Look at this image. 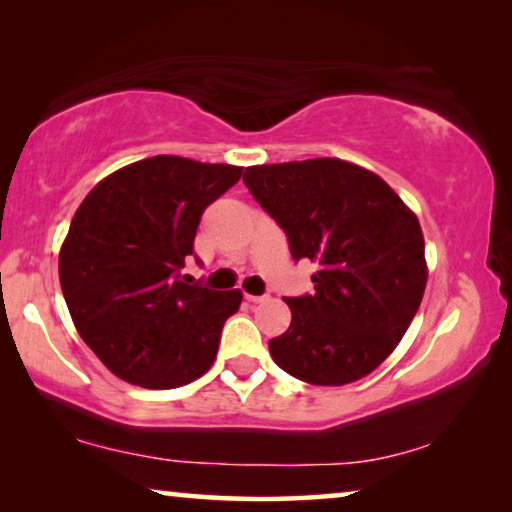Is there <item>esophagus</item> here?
I'll use <instances>...</instances> for the list:
<instances>
[{
  "label": "esophagus",
  "mask_w": 512,
  "mask_h": 512,
  "mask_svg": "<svg viewBox=\"0 0 512 512\" xmlns=\"http://www.w3.org/2000/svg\"><path fill=\"white\" fill-rule=\"evenodd\" d=\"M246 300L253 302V305H262V302L271 300V296H268V293H264V296H250V293H246Z\"/></svg>",
  "instance_id": "obj_1"
}]
</instances>
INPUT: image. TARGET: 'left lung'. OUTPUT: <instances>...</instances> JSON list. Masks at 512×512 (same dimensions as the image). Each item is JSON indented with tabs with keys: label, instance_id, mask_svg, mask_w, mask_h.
Segmentation results:
<instances>
[{
	"label": "left lung",
	"instance_id": "8db88e82",
	"mask_svg": "<svg viewBox=\"0 0 512 512\" xmlns=\"http://www.w3.org/2000/svg\"><path fill=\"white\" fill-rule=\"evenodd\" d=\"M244 183L284 230L291 257L318 264L314 293L287 298L291 325L268 341L273 361L316 386L370 375L427 287L415 214L375 173L336 158L248 167Z\"/></svg>",
	"mask_w": 512,
	"mask_h": 512
}]
</instances>
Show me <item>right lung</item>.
<instances>
[{
	"mask_svg": "<svg viewBox=\"0 0 512 512\" xmlns=\"http://www.w3.org/2000/svg\"><path fill=\"white\" fill-rule=\"evenodd\" d=\"M241 167L155 155L85 196L60 248V289L81 339L119 379L178 388L205 375L241 291L183 275L205 207Z\"/></svg>",
	"mask_w": 512,
	"mask_h": 512,
	"instance_id": "add662e5",
	"label": "right lung"
}]
</instances>
